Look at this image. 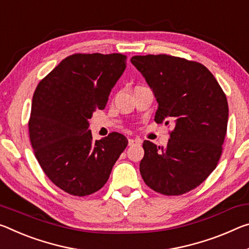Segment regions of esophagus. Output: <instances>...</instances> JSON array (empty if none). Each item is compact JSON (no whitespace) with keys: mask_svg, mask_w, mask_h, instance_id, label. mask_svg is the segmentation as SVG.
I'll use <instances>...</instances> for the list:
<instances>
[{"mask_svg":"<svg viewBox=\"0 0 249 249\" xmlns=\"http://www.w3.org/2000/svg\"><path fill=\"white\" fill-rule=\"evenodd\" d=\"M142 141L140 139H129L128 140V146H134L136 144H141Z\"/></svg>","mask_w":249,"mask_h":249,"instance_id":"esophagus-1","label":"esophagus"}]
</instances>
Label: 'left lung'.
Here are the masks:
<instances>
[{
  "label": "left lung",
  "instance_id": "obj_1",
  "mask_svg": "<svg viewBox=\"0 0 249 249\" xmlns=\"http://www.w3.org/2000/svg\"><path fill=\"white\" fill-rule=\"evenodd\" d=\"M132 64L153 89L156 123L175 127L166 147L144 141L140 171L145 184L175 196L196 188L217 166L228 121L225 93L207 68L172 55H136Z\"/></svg>",
  "mask_w": 249,
  "mask_h": 249
}]
</instances>
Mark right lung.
Listing matches in <instances>:
<instances>
[{
	"label": "right lung",
	"mask_w": 249,
	"mask_h": 249,
	"mask_svg": "<svg viewBox=\"0 0 249 249\" xmlns=\"http://www.w3.org/2000/svg\"><path fill=\"white\" fill-rule=\"evenodd\" d=\"M126 68V56L73 54L38 83L29 121L30 141L43 172L74 196H88L107 181L127 146L113 132L93 141L89 120L105 108L109 93Z\"/></svg>",
	"instance_id": "obj_1"
}]
</instances>
